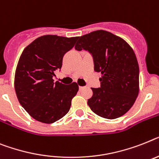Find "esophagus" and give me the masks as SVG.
<instances>
[{
	"label": "esophagus",
	"instance_id": "obj_1",
	"mask_svg": "<svg viewBox=\"0 0 159 159\" xmlns=\"http://www.w3.org/2000/svg\"><path fill=\"white\" fill-rule=\"evenodd\" d=\"M83 88H84V86H79V90H82V89H83Z\"/></svg>",
	"mask_w": 159,
	"mask_h": 159
}]
</instances>
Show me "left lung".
<instances>
[{
  "mask_svg": "<svg viewBox=\"0 0 159 159\" xmlns=\"http://www.w3.org/2000/svg\"><path fill=\"white\" fill-rule=\"evenodd\" d=\"M77 51H88L94 71L101 73L99 88H91L88 105L99 116L113 120L131 108L139 93V66L133 48L120 37L95 30L79 37Z\"/></svg>",
  "mask_w": 159,
  "mask_h": 159,
  "instance_id": "obj_1",
  "label": "left lung"
}]
</instances>
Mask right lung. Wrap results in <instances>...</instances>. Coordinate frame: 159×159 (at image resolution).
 <instances>
[{"instance_id":"right-lung-1","label":"right lung","mask_w":159,"mask_h":159,"mask_svg":"<svg viewBox=\"0 0 159 159\" xmlns=\"http://www.w3.org/2000/svg\"><path fill=\"white\" fill-rule=\"evenodd\" d=\"M77 37L43 35L24 49L14 77L20 104L32 118L45 124L59 120L69 112L77 94L76 82H54L55 71L62 66L63 57L75 44Z\"/></svg>"}]
</instances>
